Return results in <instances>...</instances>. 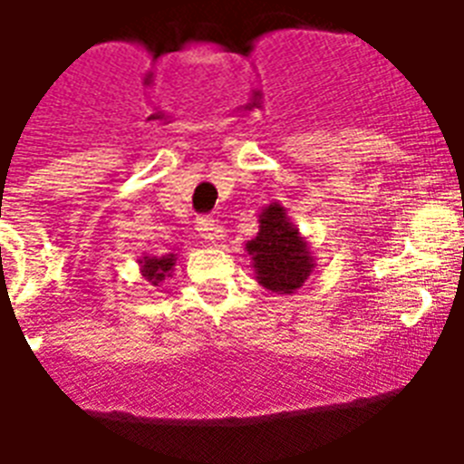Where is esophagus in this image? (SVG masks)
Instances as JSON below:
<instances>
[{"label": "esophagus", "mask_w": 464, "mask_h": 464, "mask_svg": "<svg viewBox=\"0 0 464 464\" xmlns=\"http://www.w3.org/2000/svg\"><path fill=\"white\" fill-rule=\"evenodd\" d=\"M197 231L202 236L209 246H218V240L224 238V231H221V226L214 224V218L209 217H202L197 221Z\"/></svg>", "instance_id": "obj_1"}]
</instances>
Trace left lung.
I'll return each mask as SVG.
<instances>
[{
    "label": "left lung",
    "mask_w": 464,
    "mask_h": 464,
    "mask_svg": "<svg viewBox=\"0 0 464 464\" xmlns=\"http://www.w3.org/2000/svg\"><path fill=\"white\" fill-rule=\"evenodd\" d=\"M257 224V236L246 243L255 279L272 294H296L315 269L310 240L291 224L289 211L279 202L262 207Z\"/></svg>",
    "instance_id": "8db88e82"
}]
</instances>
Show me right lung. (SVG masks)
<instances>
[{"label": "right lung", "instance_id": "obj_1", "mask_svg": "<svg viewBox=\"0 0 464 464\" xmlns=\"http://www.w3.org/2000/svg\"><path fill=\"white\" fill-rule=\"evenodd\" d=\"M140 272L151 286H160V284L170 279L175 272V262H178V253L166 255H144L140 257Z\"/></svg>", "mask_w": 464, "mask_h": 464}]
</instances>
